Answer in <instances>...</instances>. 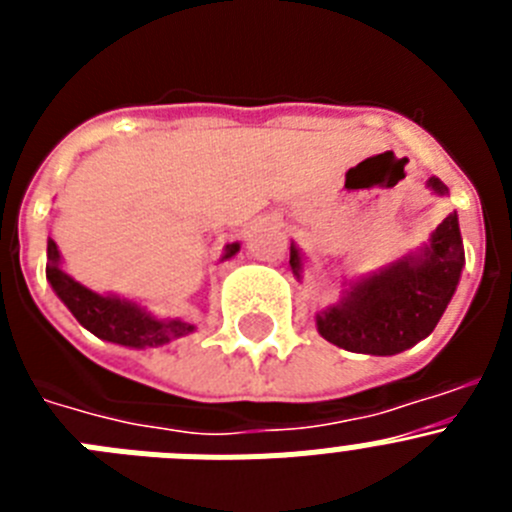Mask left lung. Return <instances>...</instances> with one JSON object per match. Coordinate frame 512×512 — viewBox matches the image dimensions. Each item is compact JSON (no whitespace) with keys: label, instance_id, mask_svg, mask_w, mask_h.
<instances>
[{"label":"left lung","instance_id":"left-lung-1","mask_svg":"<svg viewBox=\"0 0 512 512\" xmlns=\"http://www.w3.org/2000/svg\"><path fill=\"white\" fill-rule=\"evenodd\" d=\"M428 189L438 197L449 194L438 176L428 179ZM289 266L302 282L305 253L295 241L289 246ZM461 269L459 215L449 212L418 251L356 279H343L341 300L315 312L318 333L354 354H402L431 336L459 287Z\"/></svg>","mask_w":512,"mask_h":512}]
</instances>
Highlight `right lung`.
<instances>
[{"mask_svg": "<svg viewBox=\"0 0 512 512\" xmlns=\"http://www.w3.org/2000/svg\"><path fill=\"white\" fill-rule=\"evenodd\" d=\"M241 251V243H228L223 248L220 261L233 259ZM45 277L51 282L58 300L69 307L71 315L79 320L89 333H94L102 341L117 343L128 348H153L166 346V343L184 338L194 333V323L184 318H156L146 305L128 300L120 295H99L94 289L76 282L71 274L63 269L61 251L56 241L48 238V264H45Z\"/></svg>", "mask_w": 512, "mask_h": 512, "instance_id": "obj_1", "label": "right lung"}]
</instances>
